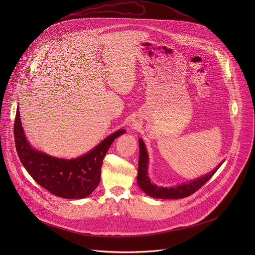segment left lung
Returning a JSON list of instances; mask_svg holds the SVG:
<instances>
[{
	"label": "left lung",
	"mask_w": 255,
	"mask_h": 255,
	"mask_svg": "<svg viewBox=\"0 0 255 255\" xmlns=\"http://www.w3.org/2000/svg\"><path fill=\"white\" fill-rule=\"evenodd\" d=\"M148 153L147 149L145 147V144L141 138H139V162H138V174H137V184L139 188L149 197L155 199H183L193 195L196 191H198L203 185L214 175V173L218 170L224 160L219 163L214 170L211 172L193 179L188 183L181 184L171 188H163L157 187L148 176Z\"/></svg>",
	"instance_id": "8db88e82"
}]
</instances>
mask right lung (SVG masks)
<instances>
[{"instance_id": "add662e5", "label": "right lung", "mask_w": 255, "mask_h": 255, "mask_svg": "<svg viewBox=\"0 0 255 255\" xmlns=\"http://www.w3.org/2000/svg\"><path fill=\"white\" fill-rule=\"evenodd\" d=\"M125 132V129L117 130L88 153L78 158L64 159L31 146L22 127L19 107L14 123L16 150L23 166L36 183L54 196L64 199H83L96 190L101 180L103 159L109 147Z\"/></svg>"}]
</instances>
